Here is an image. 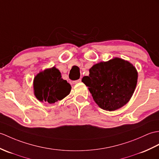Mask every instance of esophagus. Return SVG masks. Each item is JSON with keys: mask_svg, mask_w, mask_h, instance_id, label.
Returning a JSON list of instances; mask_svg holds the SVG:
<instances>
[{"mask_svg": "<svg viewBox=\"0 0 159 159\" xmlns=\"http://www.w3.org/2000/svg\"><path fill=\"white\" fill-rule=\"evenodd\" d=\"M81 81V79H78V80H74L73 81V84H76V83H80Z\"/></svg>", "mask_w": 159, "mask_h": 159, "instance_id": "1", "label": "esophagus"}]
</instances>
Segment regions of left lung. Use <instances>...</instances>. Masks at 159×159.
Segmentation results:
<instances>
[{"label": "left lung", "mask_w": 159, "mask_h": 159, "mask_svg": "<svg viewBox=\"0 0 159 159\" xmlns=\"http://www.w3.org/2000/svg\"><path fill=\"white\" fill-rule=\"evenodd\" d=\"M138 72L129 62L114 58L89 70L82 81L101 108L114 111L129 101L137 84Z\"/></svg>", "instance_id": "obj_1"}]
</instances>
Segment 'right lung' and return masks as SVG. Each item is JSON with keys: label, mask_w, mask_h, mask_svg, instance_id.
Listing matches in <instances>:
<instances>
[{"label": "right lung", "mask_w": 159, "mask_h": 159, "mask_svg": "<svg viewBox=\"0 0 159 159\" xmlns=\"http://www.w3.org/2000/svg\"><path fill=\"white\" fill-rule=\"evenodd\" d=\"M34 94L39 101L53 104L70 93L71 85L61 78L59 70L53 67L39 73L34 80Z\"/></svg>", "instance_id": "1"}]
</instances>
